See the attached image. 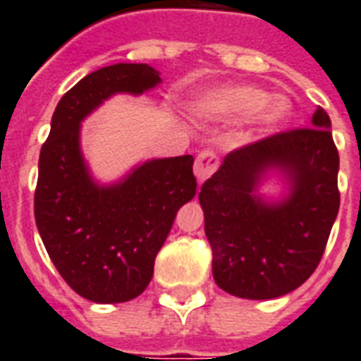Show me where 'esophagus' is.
<instances>
[{
  "label": "esophagus",
  "mask_w": 361,
  "mask_h": 361,
  "mask_svg": "<svg viewBox=\"0 0 361 361\" xmlns=\"http://www.w3.org/2000/svg\"><path fill=\"white\" fill-rule=\"evenodd\" d=\"M219 163V155H217L214 149H202V152L198 153L197 161H195V176H197L198 183H202L204 180H208L209 176L217 170Z\"/></svg>",
  "instance_id": "1"
}]
</instances>
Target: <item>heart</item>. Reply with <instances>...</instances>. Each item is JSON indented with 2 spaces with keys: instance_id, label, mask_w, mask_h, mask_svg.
<instances>
[{
  "instance_id": "b5f03b06",
  "label": "heart",
  "mask_w": 361,
  "mask_h": 361,
  "mask_svg": "<svg viewBox=\"0 0 361 361\" xmlns=\"http://www.w3.org/2000/svg\"><path fill=\"white\" fill-rule=\"evenodd\" d=\"M192 110L202 118L238 121L251 118L260 127H274L285 120L288 104L285 99L269 97L255 86H226L204 93L192 103Z\"/></svg>"
}]
</instances>
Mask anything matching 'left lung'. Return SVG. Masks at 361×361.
<instances>
[{
	"instance_id": "8db88e82",
	"label": "left lung",
	"mask_w": 361,
	"mask_h": 361,
	"mask_svg": "<svg viewBox=\"0 0 361 361\" xmlns=\"http://www.w3.org/2000/svg\"><path fill=\"white\" fill-rule=\"evenodd\" d=\"M330 116L236 147L200 187V204L219 288L247 300L288 294L311 277L339 212V153ZM269 168L285 169L293 191L281 204L254 195Z\"/></svg>"
}]
</instances>
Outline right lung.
Instances as JSON below:
<instances>
[{
  "label": "right lung",
  "instance_id": "add662e5",
  "mask_svg": "<svg viewBox=\"0 0 361 361\" xmlns=\"http://www.w3.org/2000/svg\"><path fill=\"white\" fill-rule=\"evenodd\" d=\"M159 80L147 63L93 71L61 97L41 147L37 228L59 275L90 302H129L146 290L178 209L197 192L192 155L144 163L112 187L95 185L82 159L80 121L110 95Z\"/></svg>",
  "mask_w": 361,
  "mask_h": 361
}]
</instances>
